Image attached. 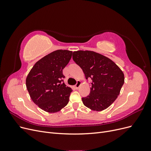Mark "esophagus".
<instances>
[{
	"label": "esophagus",
	"instance_id": "1",
	"mask_svg": "<svg viewBox=\"0 0 151 151\" xmlns=\"http://www.w3.org/2000/svg\"><path fill=\"white\" fill-rule=\"evenodd\" d=\"M81 85V81H77V84L75 85V88H76V89H78L79 87H80V86Z\"/></svg>",
	"mask_w": 151,
	"mask_h": 151
}]
</instances>
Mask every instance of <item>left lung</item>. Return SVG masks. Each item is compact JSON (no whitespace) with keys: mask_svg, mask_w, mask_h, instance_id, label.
I'll return each instance as SVG.
<instances>
[{"mask_svg":"<svg viewBox=\"0 0 151 151\" xmlns=\"http://www.w3.org/2000/svg\"><path fill=\"white\" fill-rule=\"evenodd\" d=\"M73 60L83 69L86 79H91L89 95L82 98L86 107L102 111L115 101L124 84V74L111 59L93 51L74 52Z\"/></svg>","mask_w":151,"mask_h":151,"instance_id":"left-lung-1","label":"left lung"}]
</instances>
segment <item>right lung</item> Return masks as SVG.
<instances>
[{"instance_id": "1", "label": "right lung", "mask_w": 151, "mask_h": 151, "mask_svg": "<svg viewBox=\"0 0 151 151\" xmlns=\"http://www.w3.org/2000/svg\"><path fill=\"white\" fill-rule=\"evenodd\" d=\"M72 52L58 50L36 62L26 77L27 89L33 101L43 110L58 112L69 101L72 89L63 83V69Z\"/></svg>"}]
</instances>
